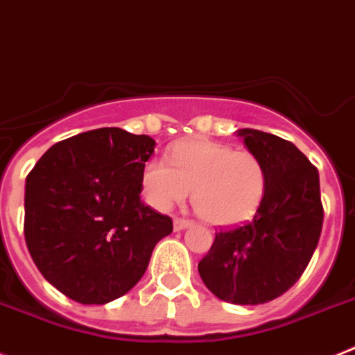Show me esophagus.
Segmentation results:
<instances>
[{"mask_svg":"<svg viewBox=\"0 0 355 355\" xmlns=\"http://www.w3.org/2000/svg\"><path fill=\"white\" fill-rule=\"evenodd\" d=\"M189 225H191L189 220H182V218H175V220H173V229L177 230V232H178V230L187 229Z\"/></svg>","mask_w":355,"mask_h":355,"instance_id":"obj_1","label":"esophagus"}]
</instances>
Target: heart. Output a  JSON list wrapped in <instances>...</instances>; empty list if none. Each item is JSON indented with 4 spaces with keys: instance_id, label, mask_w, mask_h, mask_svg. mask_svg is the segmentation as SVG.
Listing matches in <instances>:
<instances>
[{
    "instance_id": "1",
    "label": "heart",
    "mask_w": 355,
    "mask_h": 355,
    "mask_svg": "<svg viewBox=\"0 0 355 355\" xmlns=\"http://www.w3.org/2000/svg\"><path fill=\"white\" fill-rule=\"evenodd\" d=\"M143 186L157 209L182 203L193 191V207L214 227L252 220L266 193V169L257 155L209 139H187L171 153V164L152 159Z\"/></svg>"
}]
</instances>
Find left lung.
<instances>
[{
  "instance_id": "1",
  "label": "left lung",
  "mask_w": 355,
  "mask_h": 355,
  "mask_svg": "<svg viewBox=\"0 0 355 355\" xmlns=\"http://www.w3.org/2000/svg\"><path fill=\"white\" fill-rule=\"evenodd\" d=\"M237 135L264 164L266 193L250 223L216 232L198 271L220 300L257 306L302 277L322 234L323 205L318 169L295 144L252 128Z\"/></svg>"
}]
</instances>
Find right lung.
I'll list each match as a JSON object with an SVG mask.
<instances>
[{
    "mask_svg": "<svg viewBox=\"0 0 355 355\" xmlns=\"http://www.w3.org/2000/svg\"><path fill=\"white\" fill-rule=\"evenodd\" d=\"M155 141L107 126L53 144L24 186V239L49 284L78 304L130 291L173 221L141 202Z\"/></svg>",
    "mask_w": 355,
    "mask_h": 355,
    "instance_id": "add662e5",
    "label": "right lung"
}]
</instances>
